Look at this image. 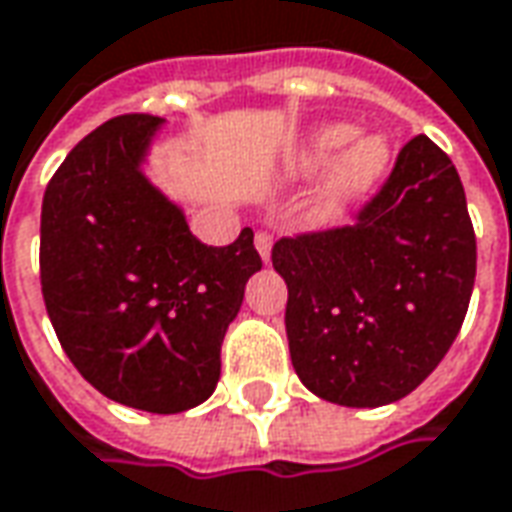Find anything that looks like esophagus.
Segmentation results:
<instances>
[{
  "instance_id": "esophagus-1",
  "label": "esophagus",
  "mask_w": 512,
  "mask_h": 512,
  "mask_svg": "<svg viewBox=\"0 0 512 512\" xmlns=\"http://www.w3.org/2000/svg\"><path fill=\"white\" fill-rule=\"evenodd\" d=\"M253 242H256V250H259V256H262L264 262H270V245H273V236H270V231H256Z\"/></svg>"
}]
</instances>
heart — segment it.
<instances>
[{
	"mask_svg": "<svg viewBox=\"0 0 512 512\" xmlns=\"http://www.w3.org/2000/svg\"><path fill=\"white\" fill-rule=\"evenodd\" d=\"M351 139H354V128L351 125H343V122L326 125V128L317 130L315 136L309 139V144L303 147L295 167L301 169V172H312V169L326 167L331 158L340 153ZM387 161H390V144H387L384 136L370 133V136L357 139V142L345 150L340 164L331 172V181L326 186V195L320 200L317 214L323 220L337 217L340 209H343L351 197H359L365 189H370L376 183V178L387 167Z\"/></svg>",
	"mask_w": 512,
	"mask_h": 512,
	"instance_id": "b5f03b06",
	"label": "heart"
}]
</instances>
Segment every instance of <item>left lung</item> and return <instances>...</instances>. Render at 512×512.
Listing matches in <instances>:
<instances>
[{"mask_svg":"<svg viewBox=\"0 0 512 512\" xmlns=\"http://www.w3.org/2000/svg\"><path fill=\"white\" fill-rule=\"evenodd\" d=\"M292 368L315 396L382 407L424 382L460 334L477 236L451 158L426 136L401 147L351 225L281 236Z\"/></svg>","mask_w":512,"mask_h":512,"instance_id":"1","label":"left lung"}]
</instances>
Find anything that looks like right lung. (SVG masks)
Returning a JSON list of instances; mask_svg holds the SVG:
<instances>
[{"instance_id":"1","label":"right lung","mask_w":512,"mask_h":512,"mask_svg":"<svg viewBox=\"0 0 512 512\" xmlns=\"http://www.w3.org/2000/svg\"><path fill=\"white\" fill-rule=\"evenodd\" d=\"M158 116L91 130L55 169L41 206V292L66 357L102 396L158 415L214 393L220 345L262 270L245 228L214 248L142 175Z\"/></svg>"}]
</instances>
